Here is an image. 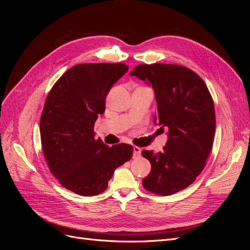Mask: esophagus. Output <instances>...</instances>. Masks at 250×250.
Masks as SVG:
<instances>
[{
  "mask_svg": "<svg viewBox=\"0 0 250 250\" xmlns=\"http://www.w3.org/2000/svg\"><path fill=\"white\" fill-rule=\"evenodd\" d=\"M141 152H142V150H141V148L140 147H138V146H133V158H135V157H139L140 155H141Z\"/></svg>",
  "mask_w": 250,
  "mask_h": 250,
  "instance_id": "1",
  "label": "esophagus"
}]
</instances>
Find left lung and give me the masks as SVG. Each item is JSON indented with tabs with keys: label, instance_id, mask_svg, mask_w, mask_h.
Listing matches in <instances>:
<instances>
[{
	"label": "left lung",
	"instance_id": "obj_1",
	"mask_svg": "<svg viewBox=\"0 0 250 250\" xmlns=\"http://www.w3.org/2000/svg\"><path fill=\"white\" fill-rule=\"evenodd\" d=\"M130 75L152 86L154 124L169 129L163 152H142L151 164L143 186L161 196L177 193L192 185L207 165L216 129L213 98L198 75L183 65L139 64Z\"/></svg>",
	"mask_w": 250,
	"mask_h": 250
}]
</instances>
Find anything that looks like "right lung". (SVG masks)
<instances>
[{"label":"right lung","instance_id":"add662e5","mask_svg":"<svg viewBox=\"0 0 250 250\" xmlns=\"http://www.w3.org/2000/svg\"><path fill=\"white\" fill-rule=\"evenodd\" d=\"M127 71L125 63L74 65L44 102L40 122L44 158L60 185L78 195L104 192L115 170L132 156L131 145L108 147L94 132L109 89Z\"/></svg>","mask_w":250,"mask_h":250}]
</instances>
